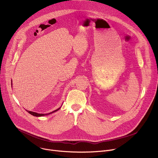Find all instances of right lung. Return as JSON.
I'll list each match as a JSON object with an SVG mask.
<instances>
[{
	"label": "right lung",
	"instance_id": "right-lung-1",
	"mask_svg": "<svg viewBox=\"0 0 158 158\" xmlns=\"http://www.w3.org/2000/svg\"><path fill=\"white\" fill-rule=\"evenodd\" d=\"M60 108H61V107H60V108H58V109H57V110H54V111H52V112H51V113H47V114L38 113H36V112H33V111H28V110H26V111H27L29 113H30L31 114H32V115H33V116H35V117H44V116L48 115V114H51V113H54V112H56V111H57L59 110Z\"/></svg>",
	"mask_w": 158,
	"mask_h": 158
}]
</instances>
